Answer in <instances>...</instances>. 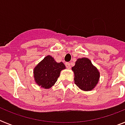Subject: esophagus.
Masks as SVG:
<instances>
[{
  "instance_id": "34e87169",
  "label": "esophagus",
  "mask_w": 125,
  "mask_h": 125,
  "mask_svg": "<svg viewBox=\"0 0 125 125\" xmlns=\"http://www.w3.org/2000/svg\"><path fill=\"white\" fill-rule=\"evenodd\" d=\"M65 66L67 69H70L71 68V63L69 62H67L65 63Z\"/></svg>"
}]
</instances>
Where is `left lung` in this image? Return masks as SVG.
I'll return each instance as SVG.
<instances>
[{"mask_svg":"<svg viewBox=\"0 0 125 125\" xmlns=\"http://www.w3.org/2000/svg\"><path fill=\"white\" fill-rule=\"evenodd\" d=\"M72 70L74 73V83L83 91L93 89L99 81V72L88 58L78 59Z\"/></svg>","mask_w":125,"mask_h":125,"instance_id":"8db88e82","label":"left lung"}]
</instances>
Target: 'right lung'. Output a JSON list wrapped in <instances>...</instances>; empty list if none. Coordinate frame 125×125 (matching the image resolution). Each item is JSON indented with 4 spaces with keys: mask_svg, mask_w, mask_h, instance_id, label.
Wrapping results in <instances>:
<instances>
[{
    "mask_svg": "<svg viewBox=\"0 0 125 125\" xmlns=\"http://www.w3.org/2000/svg\"><path fill=\"white\" fill-rule=\"evenodd\" d=\"M65 69L63 62L57 63L51 56H47L34 68V78L41 87L49 89L58 80L61 71Z\"/></svg>",
    "mask_w": 125,
    "mask_h": 125,
    "instance_id": "right-lung-1",
    "label": "right lung"
}]
</instances>
